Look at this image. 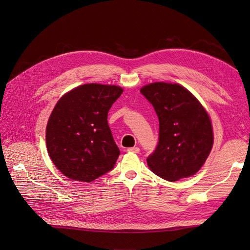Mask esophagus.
<instances>
[{
    "instance_id": "obj_1",
    "label": "esophagus",
    "mask_w": 250,
    "mask_h": 250,
    "mask_svg": "<svg viewBox=\"0 0 250 250\" xmlns=\"http://www.w3.org/2000/svg\"><path fill=\"white\" fill-rule=\"evenodd\" d=\"M128 152H132V153H139L140 152V148L139 147H132V148H128L127 149Z\"/></svg>"
}]
</instances>
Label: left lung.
<instances>
[{
	"label": "left lung",
	"instance_id": "1",
	"mask_svg": "<svg viewBox=\"0 0 250 250\" xmlns=\"http://www.w3.org/2000/svg\"><path fill=\"white\" fill-rule=\"evenodd\" d=\"M141 93L159 120V141L147 158L152 171L168 181L199 171L213 147L211 120L195 97L178 84L144 86Z\"/></svg>",
	"mask_w": 250,
	"mask_h": 250
}]
</instances>
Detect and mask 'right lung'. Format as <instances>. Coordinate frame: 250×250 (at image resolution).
Here are the masks:
<instances>
[{
  "mask_svg": "<svg viewBox=\"0 0 250 250\" xmlns=\"http://www.w3.org/2000/svg\"><path fill=\"white\" fill-rule=\"evenodd\" d=\"M123 91L113 85L85 84L56 104L46 125V147L64 176L91 182L113 168L121 152L107 114Z\"/></svg>",
  "mask_w": 250,
  "mask_h": 250,
  "instance_id": "right-lung-1",
  "label": "right lung"
}]
</instances>
